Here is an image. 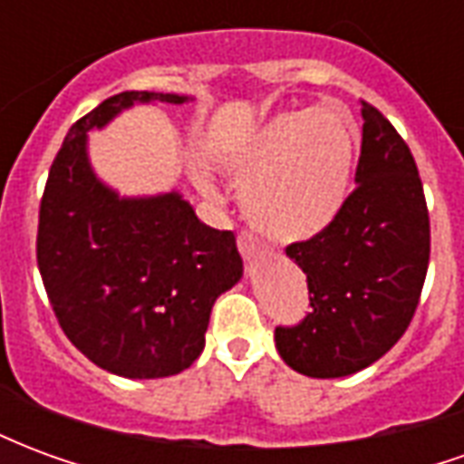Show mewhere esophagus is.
Here are the masks:
<instances>
[{
    "mask_svg": "<svg viewBox=\"0 0 464 464\" xmlns=\"http://www.w3.org/2000/svg\"><path fill=\"white\" fill-rule=\"evenodd\" d=\"M238 251H241V256L246 261H251V258H256V256L261 253V243L256 241L251 233H241V236H238Z\"/></svg>",
    "mask_w": 464,
    "mask_h": 464,
    "instance_id": "esophagus-1",
    "label": "esophagus"
}]
</instances>
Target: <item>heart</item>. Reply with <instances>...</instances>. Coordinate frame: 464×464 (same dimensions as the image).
I'll return each mask as SVG.
<instances>
[{
	"label": "heart",
	"mask_w": 464,
	"mask_h": 464,
	"mask_svg": "<svg viewBox=\"0 0 464 464\" xmlns=\"http://www.w3.org/2000/svg\"><path fill=\"white\" fill-rule=\"evenodd\" d=\"M355 159L353 126L331 109L288 111L253 131L216 161L241 181L238 203L253 228L283 243L308 241L341 216ZM203 196L213 183L193 173Z\"/></svg>",
	"instance_id": "obj_1"
}]
</instances>
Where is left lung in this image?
Masks as SVG:
<instances>
[{"mask_svg":"<svg viewBox=\"0 0 464 464\" xmlns=\"http://www.w3.org/2000/svg\"><path fill=\"white\" fill-rule=\"evenodd\" d=\"M358 188L341 216L285 256L308 278L313 311L276 328V348L308 378H345L408 331L430 261V218L408 143L362 102Z\"/></svg>","mask_w":464,"mask_h":464,"instance_id":"8db88e82","label":"left lung"}]
</instances>
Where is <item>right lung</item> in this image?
Wrapping results in <instances>:
<instances>
[{
    "label": "right lung",
    "mask_w": 464,
    "mask_h": 464,
    "mask_svg": "<svg viewBox=\"0 0 464 464\" xmlns=\"http://www.w3.org/2000/svg\"><path fill=\"white\" fill-rule=\"evenodd\" d=\"M191 96L123 92L69 129L46 179L36 261L66 338L121 378L176 375L201 355L211 308L243 276L231 231L198 221L179 191L121 196L96 176L89 131L133 104Z\"/></svg>",
    "instance_id": "1"
}]
</instances>
